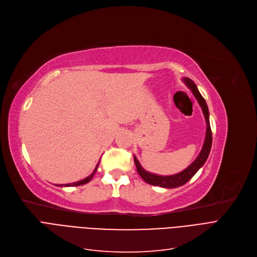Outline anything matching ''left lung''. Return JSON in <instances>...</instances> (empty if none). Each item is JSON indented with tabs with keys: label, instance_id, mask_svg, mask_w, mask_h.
Returning a JSON list of instances; mask_svg holds the SVG:
<instances>
[{
	"label": "left lung",
	"instance_id": "left-lung-1",
	"mask_svg": "<svg viewBox=\"0 0 257 257\" xmlns=\"http://www.w3.org/2000/svg\"><path fill=\"white\" fill-rule=\"evenodd\" d=\"M184 82L186 83L187 87L191 90V92L193 93V95L195 96V98L198 99L202 109L203 113L206 119V123H207V130H206V138H205V142L203 145V149L200 153V155L198 156V158L186 168L183 170V172L177 174V175H173V176H157L151 173H148L146 170H144L139 161L137 160L136 157H134V161H135L136 167H137V172L140 175V177L146 182L149 183L151 185L154 186H160V187H164V188H176L179 186L184 185L185 183H187L198 170L204 165V163L206 162L207 158L209 156L210 150H211V144H212V133H211V127H210V122H209V111H208V106L206 104L205 99L203 98V96L201 95V93L199 92L197 85L195 83L190 79L185 77Z\"/></svg>",
	"mask_w": 257,
	"mask_h": 257
}]
</instances>
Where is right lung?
Here are the masks:
<instances>
[{
  "label": "right lung",
  "instance_id": "add662e5",
  "mask_svg": "<svg viewBox=\"0 0 257 257\" xmlns=\"http://www.w3.org/2000/svg\"><path fill=\"white\" fill-rule=\"evenodd\" d=\"M98 165H99V163L97 164V166H96V168L94 169V172L89 176V177H87L85 179H83V180H80V181H77V182H74V183H69V184H65V185H60V186H78V185H83V184H85V183H89L91 180H92V178H93V176L95 175V173H96V170H97V167H98Z\"/></svg>",
  "mask_w": 257,
  "mask_h": 257
}]
</instances>
